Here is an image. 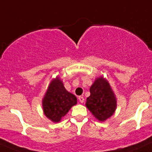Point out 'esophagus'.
<instances>
[{"label": "esophagus", "mask_w": 152, "mask_h": 152, "mask_svg": "<svg viewBox=\"0 0 152 152\" xmlns=\"http://www.w3.org/2000/svg\"><path fill=\"white\" fill-rule=\"evenodd\" d=\"M79 100L81 103H83L84 101H85V99H84L83 96H79Z\"/></svg>", "instance_id": "esophagus-1"}]
</instances>
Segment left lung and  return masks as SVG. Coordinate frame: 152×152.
Masks as SVG:
<instances>
[{"mask_svg": "<svg viewBox=\"0 0 152 152\" xmlns=\"http://www.w3.org/2000/svg\"><path fill=\"white\" fill-rule=\"evenodd\" d=\"M91 95L85 105L94 117L100 122L110 118L117 108V98L105 78L99 76L90 88Z\"/></svg>", "mask_w": 152, "mask_h": 152, "instance_id": "8db88e82", "label": "left lung"}]
</instances>
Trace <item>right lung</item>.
<instances>
[{
  "label": "right lung",
  "mask_w": 152,
  "mask_h": 152,
  "mask_svg": "<svg viewBox=\"0 0 152 152\" xmlns=\"http://www.w3.org/2000/svg\"><path fill=\"white\" fill-rule=\"evenodd\" d=\"M77 103L76 96L65 89L60 77L52 79L42 99L45 115L53 123H58Z\"/></svg>",
  "instance_id": "1"
}]
</instances>
